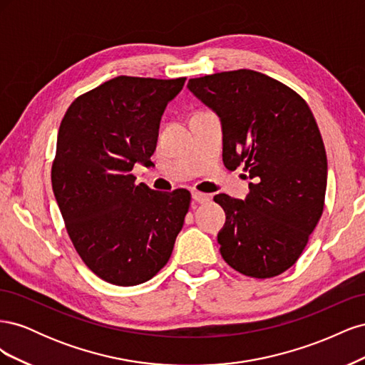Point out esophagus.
<instances>
[{
  "mask_svg": "<svg viewBox=\"0 0 365 365\" xmlns=\"http://www.w3.org/2000/svg\"><path fill=\"white\" fill-rule=\"evenodd\" d=\"M192 197H193V201L200 202V204H204V202H208V201H210V195L201 193V192H193V193H192Z\"/></svg>",
  "mask_w": 365,
  "mask_h": 365,
  "instance_id": "34e87169",
  "label": "esophagus"
}]
</instances>
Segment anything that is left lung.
<instances>
[{
    "mask_svg": "<svg viewBox=\"0 0 365 365\" xmlns=\"http://www.w3.org/2000/svg\"><path fill=\"white\" fill-rule=\"evenodd\" d=\"M187 88L220 120L225 168L244 165L254 181L244 201L215 196L227 216L220 254L248 277L284 272L324 207L327 158L312 111L291 88L252 70L197 77Z\"/></svg>",
    "mask_w": 365,
    "mask_h": 365,
    "instance_id": "8db88e82",
    "label": "left lung"
}]
</instances>
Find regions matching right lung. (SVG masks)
<instances>
[{"label":"right lung","mask_w":365,"mask_h":365,"mask_svg":"<svg viewBox=\"0 0 365 365\" xmlns=\"http://www.w3.org/2000/svg\"><path fill=\"white\" fill-rule=\"evenodd\" d=\"M185 77L118 76L77 97L59 126L53 193L76 251L117 286L150 280L173 251L190 192L135 184V163L150 165L164 109Z\"/></svg>","instance_id":"add662e5"}]
</instances>
